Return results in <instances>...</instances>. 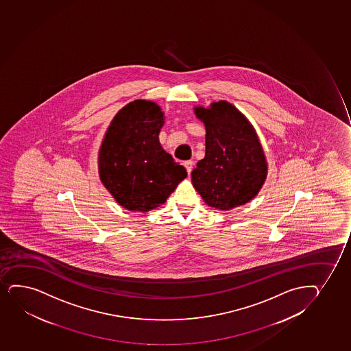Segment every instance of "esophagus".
<instances>
[{
  "instance_id": "34e87169",
  "label": "esophagus",
  "mask_w": 351,
  "mask_h": 351,
  "mask_svg": "<svg viewBox=\"0 0 351 351\" xmlns=\"http://www.w3.org/2000/svg\"><path fill=\"white\" fill-rule=\"evenodd\" d=\"M184 165H185L186 169H187V173L190 174L191 172H192V169H193V161H185V162H184Z\"/></svg>"
}]
</instances>
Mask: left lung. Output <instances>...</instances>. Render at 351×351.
I'll return each instance as SVG.
<instances>
[{
  "label": "left lung",
  "mask_w": 351,
  "mask_h": 351,
  "mask_svg": "<svg viewBox=\"0 0 351 351\" xmlns=\"http://www.w3.org/2000/svg\"><path fill=\"white\" fill-rule=\"evenodd\" d=\"M206 128L205 158L192 171V182L207 205L230 210L245 205L266 180V157L254 128L228 101L194 108Z\"/></svg>",
  "instance_id": "1"
}]
</instances>
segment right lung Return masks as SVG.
Masks as SVG:
<instances>
[{
	"label": "right lung",
	"instance_id": "add662e5",
	"mask_svg": "<svg viewBox=\"0 0 351 351\" xmlns=\"http://www.w3.org/2000/svg\"><path fill=\"white\" fill-rule=\"evenodd\" d=\"M164 112L154 101H131L114 116L98 154L101 182L124 208L154 210L187 176L159 143Z\"/></svg>",
	"mask_w": 351,
	"mask_h": 351
}]
</instances>
